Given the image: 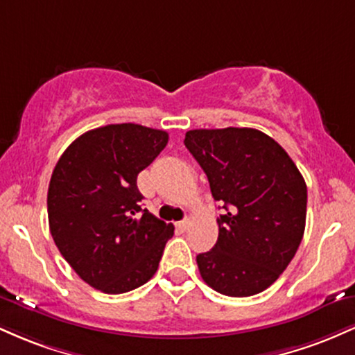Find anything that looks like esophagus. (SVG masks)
Listing matches in <instances>:
<instances>
[{
	"mask_svg": "<svg viewBox=\"0 0 355 355\" xmlns=\"http://www.w3.org/2000/svg\"><path fill=\"white\" fill-rule=\"evenodd\" d=\"M175 225H177V229H178V230L185 232L187 229H189V220H182V222H177V223H175Z\"/></svg>",
	"mask_w": 355,
	"mask_h": 355,
	"instance_id": "1",
	"label": "esophagus"
}]
</instances>
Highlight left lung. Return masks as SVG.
I'll return each mask as SVG.
<instances>
[{
    "instance_id": "8db88e82",
    "label": "left lung",
    "mask_w": 355,
    "mask_h": 355,
    "mask_svg": "<svg viewBox=\"0 0 355 355\" xmlns=\"http://www.w3.org/2000/svg\"><path fill=\"white\" fill-rule=\"evenodd\" d=\"M183 144L223 209L217 243L197 255L203 282L229 297L266 291L302 242L304 177L282 146L255 128L190 130Z\"/></svg>"
}]
</instances>
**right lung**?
Masks as SVG:
<instances>
[{
  "label": "right lung",
  "mask_w": 355,
  "mask_h": 355,
  "mask_svg": "<svg viewBox=\"0 0 355 355\" xmlns=\"http://www.w3.org/2000/svg\"><path fill=\"white\" fill-rule=\"evenodd\" d=\"M168 133L137 123L89 130L64 150L48 187V222L73 270L105 294H125L157 272L172 223L140 202L137 177Z\"/></svg>",
  "instance_id": "obj_1"
}]
</instances>
